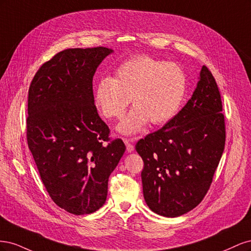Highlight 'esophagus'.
<instances>
[{
	"label": "esophagus",
	"instance_id": "esophagus-1",
	"mask_svg": "<svg viewBox=\"0 0 251 251\" xmlns=\"http://www.w3.org/2000/svg\"><path fill=\"white\" fill-rule=\"evenodd\" d=\"M136 139L134 138H131V139H124L126 146V151L127 153H132V151H134V146H133V142L135 141Z\"/></svg>",
	"mask_w": 251,
	"mask_h": 251
}]
</instances>
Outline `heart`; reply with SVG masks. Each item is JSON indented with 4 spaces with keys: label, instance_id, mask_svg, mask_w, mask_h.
<instances>
[{
    "label": "heart",
    "instance_id": "obj_1",
    "mask_svg": "<svg viewBox=\"0 0 251 251\" xmlns=\"http://www.w3.org/2000/svg\"><path fill=\"white\" fill-rule=\"evenodd\" d=\"M186 89V75L178 65L138 55L121 63L113 78L98 81L94 101L105 118L113 119L124 115L131 100L134 108L117 126V131L134 135L149 123L160 126L176 116Z\"/></svg>",
    "mask_w": 251,
    "mask_h": 251
}]
</instances>
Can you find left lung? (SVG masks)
<instances>
[{"label":"left lung","mask_w":251,"mask_h":251,"mask_svg":"<svg viewBox=\"0 0 251 251\" xmlns=\"http://www.w3.org/2000/svg\"><path fill=\"white\" fill-rule=\"evenodd\" d=\"M221 112L217 82L203 66L182 110L160 130L136 143L144 162L143 197L155 214L179 217L203 200L225 147Z\"/></svg>","instance_id":"8db88e82"}]
</instances>
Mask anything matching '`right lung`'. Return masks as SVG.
Masks as SVG:
<instances>
[{
	"instance_id": "obj_1",
	"label": "right lung",
	"mask_w": 251,
	"mask_h": 251,
	"mask_svg": "<svg viewBox=\"0 0 251 251\" xmlns=\"http://www.w3.org/2000/svg\"><path fill=\"white\" fill-rule=\"evenodd\" d=\"M113 50L74 48L36 72L28 92L27 141L51 199L73 215H89L107 200L108 181L126 151L94 103L93 76Z\"/></svg>"
}]
</instances>
